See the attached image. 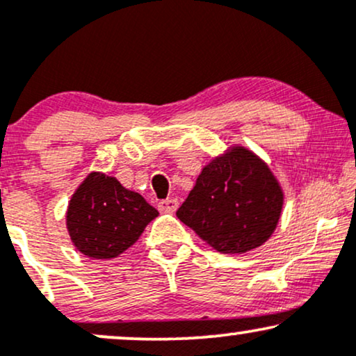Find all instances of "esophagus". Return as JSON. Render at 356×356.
Returning a JSON list of instances; mask_svg holds the SVG:
<instances>
[{"instance_id": "esophagus-1", "label": "esophagus", "mask_w": 356, "mask_h": 356, "mask_svg": "<svg viewBox=\"0 0 356 356\" xmlns=\"http://www.w3.org/2000/svg\"><path fill=\"white\" fill-rule=\"evenodd\" d=\"M179 202L177 199H164V201L159 202V211L161 212H174L175 209H177Z\"/></svg>"}]
</instances>
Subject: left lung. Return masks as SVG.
<instances>
[{
	"label": "left lung",
	"mask_w": 356,
	"mask_h": 356,
	"mask_svg": "<svg viewBox=\"0 0 356 356\" xmlns=\"http://www.w3.org/2000/svg\"><path fill=\"white\" fill-rule=\"evenodd\" d=\"M283 204V187L266 162L232 145L204 165L177 218L218 252L244 254L271 238Z\"/></svg>",
	"instance_id": "obj_1"
}]
</instances>
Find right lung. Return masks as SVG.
I'll list each match as a JSON object with an SVG mask.
<instances>
[{"instance_id": "add662e5", "label": "right lung", "mask_w": 356, "mask_h": 356, "mask_svg": "<svg viewBox=\"0 0 356 356\" xmlns=\"http://www.w3.org/2000/svg\"><path fill=\"white\" fill-rule=\"evenodd\" d=\"M157 216L138 192L125 189L112 175L90 172L68 202L67 229L81 254L113 259L132 246Z\"/></svg>"}]
</instances>
